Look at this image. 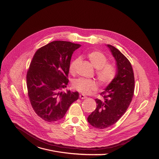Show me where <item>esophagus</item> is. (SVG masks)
<instances>
[{"label":"esophagus","instance_id":"obj_1","mask_svg":"<svg viewBox=\"0 0 159 159\" xmlns=\"http://www.w3.org/2000/svg\"><path fill=\"white\" fill-rule=\"evenodd\" d=\"M79 98H80V99H85V98H87V96H85L84 94H80V95H79Z\"/></svg>","mask_w":159,"mask_h":159}]
</instances>
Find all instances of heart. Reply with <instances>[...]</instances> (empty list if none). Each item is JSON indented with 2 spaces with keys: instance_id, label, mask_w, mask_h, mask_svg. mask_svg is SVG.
<instances>
[{
  "instance_id": "1",
  "label": "heart",
  "mask_w": 159,
  "mask_h": 159,
  "mask_svg": "<svg viewBox=\"0 0 159 159\" xmlns=\"http://www.w3.org/2000/svg\"><path fill=\"white\" fill-rule=\"evenodd\" d=\"M88 57L91 65L96 69V73L100 84L106 85L111 83L116 75L115 66L108 63L107 57L101 52L92 51L88 53ZM80 61V57H76L70 65L69 70L71 74H75ZM73 87L79 92L89 94L98 89V83L94 80L80 78L73 82Z\"/></svg>"
}]
</instances>
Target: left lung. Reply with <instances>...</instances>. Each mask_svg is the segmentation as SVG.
<instances>
[{"instance_id": "left-lung-1", "label": "left lung", "mask_w": 159, "mask_h": 159, "mask_svg": "<svg viewBox=\"0 0 159 159\" xmlns=\"http://www.w3.org/2000/svg\"><path fill=\"white\" fill-rule=\"evenodd\" d=\"M116 61L117 74L104 91L103 99H96V110L88 117L94 127L105 129L116 123L131 103L134 91V77L131 63L117 48L108 44Z\"/></svg>"}]
</instances>
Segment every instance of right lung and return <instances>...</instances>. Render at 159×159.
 <instances>
[{"label":"right lung","mask_w":159,"mask_h":159,"mask_svg":"<svg viewBox=\"0 0 159 159\" xmlns=\"http://www.w3.org/2000/svg\"><path fill=\"white\" fill-rule=\"evenodd\" d=\"M80 44L53 41L35 53L26 74L28 95L36 114L49 122L58 121L77 100V91L61 92L68 83L70 60Z\"/></svg>","instance_id":"right-lung-1"}]
</instances>
